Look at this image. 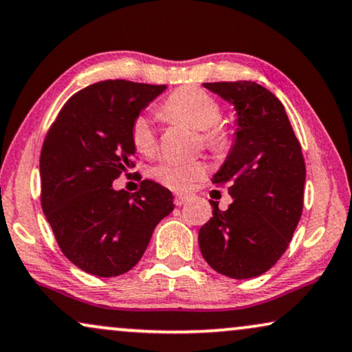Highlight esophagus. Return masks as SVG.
<instances>
[{"instance_id": "obj_1", "label": "esophagus", "mask_w": 352, "mask_h": 352, "mask_svg": "<svg viewBox=\"0 0 352 352\" xmlns=\"http://www.w3.org/2000/svg\"><path fill=\"white\" fill-rule=\"evenodd\" d=\"M186 201H188V197H186V195H175L177 206H182V204H185Z\"/></svg>"}]
</instances>
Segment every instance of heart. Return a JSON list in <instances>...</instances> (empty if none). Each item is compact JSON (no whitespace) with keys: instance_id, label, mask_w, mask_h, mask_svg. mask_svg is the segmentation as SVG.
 Instances as JSON below:
<instances>
[{"instance_id":"b5f03b06","label":"heart","mask_w":352,"mask_h":352,"mask_svg":"<svg viewBox=\"0 0 352 352\" xmlns=\"http://www.w3.org/2000/svg\"><path fill=\"white\" fill-rule=\"evenodd\" d=\"M161 117L170 122L185 123L203 131V141L208 148L221 151L229 144L228 128L217 124L222 118V105L209 92L195 86L173 91L161 105ZM131 143L141 154H153L157 148L154 124L144 115H138L130 128ZM206 172L203 164L164 159L153 168V177L170 190L184 191Z\"/></svg>"}]
</instances>
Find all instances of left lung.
<instances>
[{
	"label": "left lung",
	"mask_w": 352,
	"mask_h": 352,
	"mask_svg": "<svg viewBox=\"0 0 352 352\" xmlns=\"http://www.w3.org/2000/svg\"><path fill=\"white\" fill-rule=\"evenodd\" d=\"M237 110L232 149L212 177L229 185L232 203L199 229L204 260L234 279L255 278L281 258L304 208L305 162L284 105L252 81L204 82Z\"/></svg>",
	"instance_id": "obj_1"
}]
</instances>
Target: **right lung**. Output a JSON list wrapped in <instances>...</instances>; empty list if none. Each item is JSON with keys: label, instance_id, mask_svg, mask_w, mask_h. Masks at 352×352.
Returning a JSON list of instances; mask_svg holds the SVG:
<instances>
[{"label": "right lung", "instance_id": "obj_1", "mask_svg": "<svg viewBox=\"0 0 352 352\" xmlns=\"http://www.w3.org/2000/svg\"><path fill=\"white\" fill-rule=\"evenodd\" d=\"M164 91L124 79L91 84L69 97L43 141L42 209L65 256L89 274L130 271L172 212V193L153 180L136 193L112 186L135 167L133 120Z\"/></svg>", "mask_w": 352, "mask_h": 352}]
</instances>
